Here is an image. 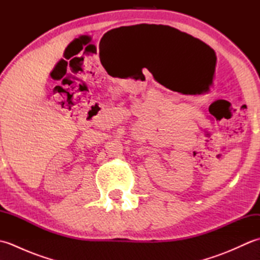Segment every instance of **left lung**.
Listing matches in <instances>:
<instances>
[{"label": "left lung", "mask_w": 260, "mask_h": 260, "mask_svg": "<svg viewBox=\"0 0 260 260\" xmlns=\"http://www.w3.org/2000/svg\"><path fill=\"white\" fill-rule=\"evenodd\" d=\"M167 29L170 31V33H172V37H174V38H183V39H185V40H196L194 38H193L192 36H190V35H187V33H185V32H181L180 30H178V29H174V27H171V26H167Z\"/></svg>", "instance_id": "1"}]
</instances>
